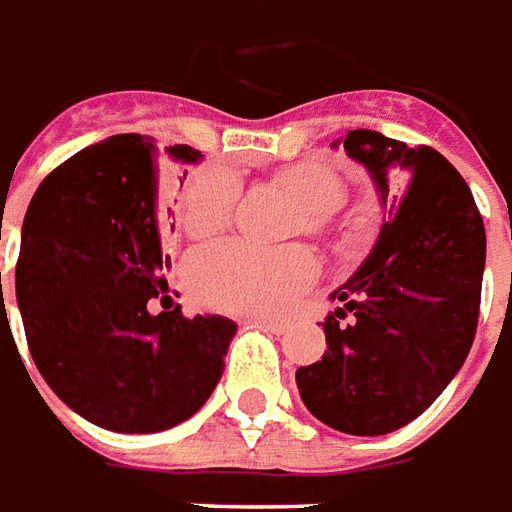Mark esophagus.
<instances>
[{"label": "esophagus", "instance_id": "obj_1", "mask_svg": "<svg viewBox=\"0 0 512 512\" xmlns=\"http://www.w3.org/2000/svg\"><path fill=\"white\" fill-rule=\"evenodd\" d=\"M245 322H248V325H259V328H267V331L278 333V336L289 331V322H284V320H267V317H248V320H245Z\"/></svg>", "mask_w": 512, "mask_h": 512}]
</instances>
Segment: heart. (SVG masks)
Instances as JSON below:
<instances>
[{
  "label": "heart",
  "mask_w": 512,
  "mask_h": 512,
  "mask_svg": "<svg viewBox=\"0 0 512 512\" xmlns=\"http://www.w3.org/2000/svg\"><path fill=\"white\" fill-rule=\"evenodd\" d=\"M281 184L306 206L297 228L325 237L331 212L344 198L342 181L331 170L300 165L281 173ZM239 204V179L228 168H206L181 192V226L192 237H209L226 228ZM184 278L201 303L234 314H284L320 278L317 256L303 245L256 248L248 242H215L192 250Z\"/></svg>",
  "instance_id": "b5f03b06"
}]
</instances>
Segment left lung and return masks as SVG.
Masks as SVG:
<instances>
[{
  "label": "left lung",
  "mask_w": 512,
  "mask_h": 512,
  "mask_svg": "<svg viewBox=\"0 0 512 512\" xmlns=\"http://www.w3.org/2000/svg\"><path fill=\"white\" fill-rule=\"evenodd\" d=\"M389 217L358 273L333 292L328 350L297 369L300 400L350 436H383L424 413L455 378L480 320L485 226L469 184L430 146L380 132L344 137Z\"/></svg>",
  "instance_id": "left-lung-1"
}]
</instances>
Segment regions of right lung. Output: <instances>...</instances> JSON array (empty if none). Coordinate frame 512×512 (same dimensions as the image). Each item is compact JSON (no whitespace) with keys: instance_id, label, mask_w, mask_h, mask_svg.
<instances>
[{"instance_id":"obj_1","label":"right lung","mask_w":512,"mask_h":512,"mask_svg":"<svg viewBox=\"0 0 512 512\" xmlns=\"http://www.w3.org/2000/svg\"><path fill=\"white\" fill-rule=\"evenodd\" d=\"M159 159L140 134L82 148L41 181L21 228L16 297L32 361L68 408L115 433L190 419L237 333L226 317L165 308ZM168 159L201 151L170 146Z\"/></svg>"}]
</instances>
